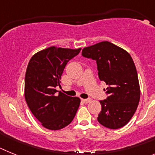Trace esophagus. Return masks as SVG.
Here are the masks:
<instances>
[{
  "label": "esophagus",
  "mask_w": 155,
  "mask_h": 155,
  "mask_svg": "<svg viewBox=\"0 0 155 155\" xmlns=\"http://www.w3.org/2000/svg\"><path fill=\"white\" fill-rule=\"evenodd\" d=\"M82 101L85 104H88L91 101V98H88V99H82Z\"/></svg>",
  "instance_id": "34e87169"
}]
</instances>
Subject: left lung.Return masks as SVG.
<instances>
[{
  "instance_id": "8db88e82",
  "label": "left lung",
  "mask_w": 155,
  "mask_h": 155,
  "mask_svg": "<svg viewBox=\"0 0 155 155\" xmlns=\"http://www.w3.org/2000/svg\"><path fill=\"white\" fill-rule=\"evenodd\" d=\"M82 55L97 61L99 79L107 86L108 97L100 101L97 121L112 130L123 127L134 116L140 98L134 60L126 50L108 41L84 48Z\"/></svg>"
}]
</instances>
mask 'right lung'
Listing matches in <instances>:
<instances>
[{"label": "right lung", "instance_id": "add662e5", "mask_svg": "<svg viewBox=\"0 0 155 155\" xmlns=\"http://www.w3.org/2000/svg\"><path fill=\"white\" fill-rule=\"evenodd\" d=\"M81 48L50 47L29 60L25 77V99L31 112L44 127L58 130L69 125L79 108L80 99L55 89L69 60Z\"/></svg>", "mask_w": 155, "mask_h": 155}]
</instances>
